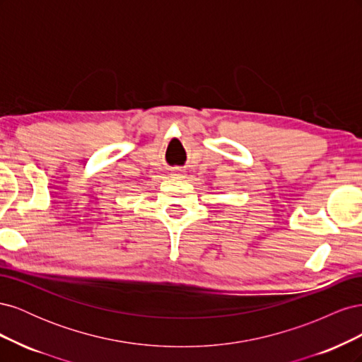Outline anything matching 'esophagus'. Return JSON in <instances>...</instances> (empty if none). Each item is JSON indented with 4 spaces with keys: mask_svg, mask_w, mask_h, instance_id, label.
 Returning a JSON list of instances; mask_svg holds the SVG:
<instances>
[{
    "mask_svg": "<svg viewBox=\"0 0 362 362\" xmlns=\"http://www.w3.org/2000/svg\"><path fill=\"white\" fill-rule=\"evenodd\" d=\"M170 177L175 178V180H181V178H184V173H182L180 169H175V170L172 172Z\"/></svg>",
    "mask_w": 362,
    "mask_h": 362,
    "instance_id": "1",
    "label": "esophagus"
}]
</instances>
